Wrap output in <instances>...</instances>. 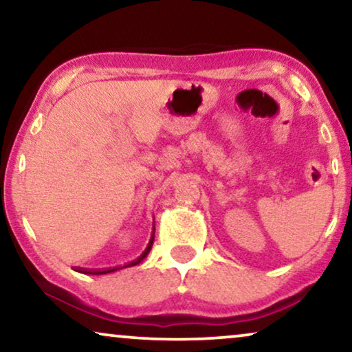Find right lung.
<instances>
[{
	"mask_svg": "<svg viewBox=\"0 0 352 352\" xmlns=\"http://www.w3.org/2000/svg\"><path fill=\"white\" fill-rule=\"evenodd\" d=\"M153 234L155 232H152V237H151V242H148V245H147V248L144 250V253L141 254V256L139 258H136L134 259V261H131V263H128V264H124V266H115V267H109V269H83V267H76V271L78 272H83V274H109V272H113V271H118V269H123V267H129V266H136V264H139L142 261L144 258L147 256V253L151 252V248H152V243H153Z\"/></svg>",
	"mask_w": 352,
	"mask_h": 352,
	"instance_id": "right-lung-1",
	"label": "right lung"
}]
</instances>
